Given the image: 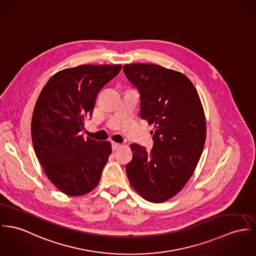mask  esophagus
<instances>
[{
	"mask_svg": "<svg viewBox=\"0 0 256 256\" xmlns=\"http://www.w3.org/2000/svg\"><path fill=\"white\" fill-rule=\"evenodd\" d=\"M120 147V144L117 143V142H112V149L113 150H117Z\"/></svg>",
	"mask_w": 256,
	"mask_h": 256,
	"instance_id": "1",
	"label": "esophagus"
}]
</instances>
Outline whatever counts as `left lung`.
Here are the masks:
<instances>
[{"label":"left lung","mask_w":256,"mask_h":256,"mask_svg":"<svg viewBox=\"0 0 256 256\" xmlns=\"http://www.w3.org/2000/svg\"><path fill=\"white\" fill-rule=\"evenodd\" d=\"M124 73L140 94V117L154 126L150 151L132 144L126 166L138 194L151 202L174 197L192 176L204 150L206 126L197 90L184 74L156 64L134 63Z\"/></svg>","instance_id":"left-lung-1"}]
</instances>
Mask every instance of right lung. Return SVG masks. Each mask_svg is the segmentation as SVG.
<instances>
[{"instance_id":"obj_1","label":"right lung","mask_w":256,"mask_h":256,"mask_svg":"<svg viewBox=\"0 0 256 256\" xmlns=\"http://www.w3.org/2000/svg\"><path fill=\"white\" fill-rule=\"evenodd\" d=\"M120 69V64L64 69L40 94L31 122L34 151L46 176L68 196L92 191L112 153L109 141L84 139L82 130L99 90Z\"/></svg>"}]
</instances>
